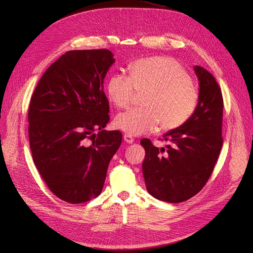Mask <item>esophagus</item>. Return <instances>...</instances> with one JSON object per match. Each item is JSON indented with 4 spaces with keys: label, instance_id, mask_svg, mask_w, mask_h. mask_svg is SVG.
<instances>
[{
    "label": "esophagus",
    "instance_id": "1",
    "mask_svg": "<svg viewBox=\"0 0 253 253\" xmlns=\"http://www.w3.org/2000/svg\"><path fill=\"white\" fill-rule=\"evenodd\" d=\"M124 140H125V142H127V143H132L133 138L130 135H127V133H125V135H124Z\"/></svg>",
    "mask_w": 253,
    "mask_h": 253
}]
</instances>
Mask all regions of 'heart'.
<instances>
[{
  "label": "heart",
  "mask_w": 253,
  "mask_h": 253,
  "mask_svg": "<svg viewBox=\"0 0 253 253\" xmlns=\"http://www.w3.org/2000/svg\"><path fill=\"white\" fill-rule=\"evenodd\" d=\"M107 98L118 109L130 105L136 93H144L141 109L118 114L114 125L127 135L157 129L170 131L184 125L195 113L200 91L190 74L173 57L141 58L129 67V76L115 73L105 84Z\"/></svg>",
  "instance_id": "b5f03b06"
}]
</instances>
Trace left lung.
<instances>
[{
  "label": "left lung",
  "mask_w": 253,
  "mask_h": 253,
  "mask_svg": "<svg viewBox=\"0 0 253 253\" xmlns=\"http://www.w3.org/2000/svg\"><path fill=\"white\" fill-rule=\"evenodd\" d=\"M195 72L200 98L193 115L177 129L166 132V149L150 139L140 141L146 150L142 173L149 193L161 201L184 202L206 186L223 146V95L213 75L203 67Z\"/></svg>",
  "instance_id": "obj_1"
}]
</instances>
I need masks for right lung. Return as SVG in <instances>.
Returning a JSON list of instances; mask_svg holds the SVG:
<instances>
[{"label":"right lung","mask_w":253,"mask_h":253,"mask_svg":"<svg viewBox=\"0 0 253 253\" xmlns=\"http://www.w3.org/2000/svg\"><path fill=\"white\" fill-rule=\"evenodd\" d=\"M113 56L107 49L68 51L46 69L31 95L32 159L49 189L68 203L100 195L122 143L120 130L104 129L110 106L103 82Z\"/></svg>","instance_id":"obj_1"}]
</instances>
